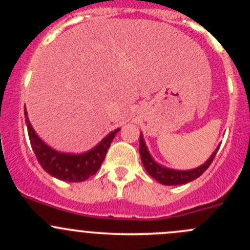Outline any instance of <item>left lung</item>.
<instances>
[{"instance_id": "obj_1", "label": "left lung", "mask_w": 250, "mask_h": 250, "mask_svg": "<svg viewBox=\"0 0 250 250\" xmlns=\"http://www.w3.org/2000/svg\"><path fill=\"white\" fill-rule=\"evenodd\" d=\"M139 145L141 162H143L146 172L150 174L153 179H156L158 183L163 184V185H180V184L190 183V181L197 179L198 176L202 175V174L208 169V167L211 165V162H213L214 157H215L216 152H218L219 150V147L216 148V150L214 151L213 155L209 157V160L207 161L204 165L201 166V167L195 168V169L191 170H173L157 165V163L152 160V157H151L150 153H148L147 148H146V145L145 143H144L143 135L141 134Z\"/></svg>"}]
</instances>
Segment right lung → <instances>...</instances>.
<instances>
[{
    "label": "right lung",
    "instance_id": "obj_1",
    "mask_svg": "<svg viewBox=\"0 0 250 250\" xmlns=\"http://www.w3.org/2000/svg\"><path fill=\"white\" fill-rule=\"evenodd\" d=\"M24 112L26 116L25 122L27 125V133H29L31 147L41 167L50 175L55 176L60 180L70 181V183L84 181L98 172L105 156H106L107 148L110 147L113 138L120 130L118 128V129L111 132L105 139H103L99 145H97L88 152L82 153V155H67V153H60L48 147L46 144L37 137L34 128L30 125L26 109L24 110Z\"/></svg>",
    "mask_w": 250,
    "mask_h": 250
}]
</instances>
